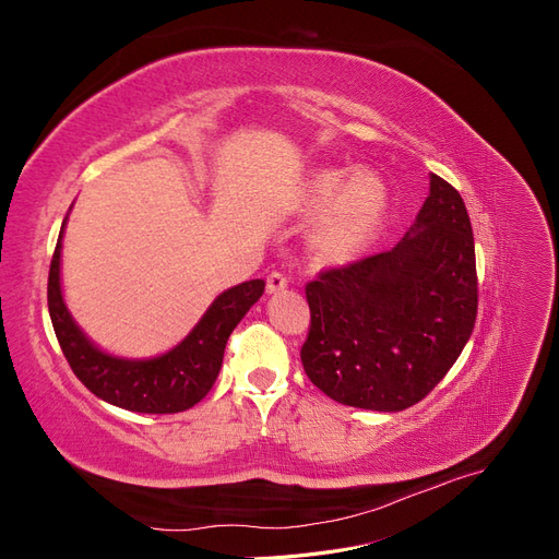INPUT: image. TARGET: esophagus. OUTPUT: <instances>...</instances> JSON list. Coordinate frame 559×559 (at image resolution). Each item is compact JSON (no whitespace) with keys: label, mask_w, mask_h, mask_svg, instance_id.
I'll return each instance as SVG.
<instances>
[{"label":"esophagus","mask_w":559,"mask_h":559,"mask_svg":"<svg viewBox=\"0 0 559 559\" xmlns=\"http://www.w3.org/2000/svg\"><path fill=\"white\" fill-rule=\"evenodd\" d=\"M286 286H289V277H286L282 270H273V273L267 275V294L284 292Z\"/></svg>","instance_id":"1"}]
</instances>
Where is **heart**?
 <instances>
[{"mask_svg": "<svg viewBox=\"0 0 559 559\" xmlns=\"http://www.w3.org/2000/svg\"><path fill=\"white\" fill-rule=\"evenodd\" d=\"M308 207L324 212L312 235L319 257L341 263L378 230L386 210V186L376 173H357L347 179V170H324L310 183Z\"/></svg>", "mask_w": 559, "mask_h": 559, "instance_id": "heart-1", "label": "heart"}]
</instances>
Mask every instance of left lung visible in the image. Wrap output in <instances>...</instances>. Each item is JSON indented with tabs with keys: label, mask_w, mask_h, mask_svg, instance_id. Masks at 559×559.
<instances>
[{
	"label": "left lung",
	"mask_w": 559,
	"mask_h": 559,
	"mask_svg": "<svg viewBox=\"0 0 559 559\" xmlns=\"http://www.w3.org/2000/svg\"><path fill=\"white\" fill-rule=\"evenodd\" d=\"M306 296L300 361L312 384L354 408H411L445 378L476 324V247L460 191L431 175L394 249L324 270Z\"/></svg>",
	"instance_id": "1"
}]
</instances>
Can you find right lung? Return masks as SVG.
<instances>
[{"label":"right lung","instance_id":"right-lung-1","mask_svg":"<svg viewBox=\"0 0 559 559\" xmlns=\"http://www.w3.org/2000/svg\"><path fill=\"white\" fill-rule=\"evenodd\" d=\"M48 270V312L53 331L74 376L91 392L132 413L170 415L189 411L205 399L222 370L228 335L240 324L265 289L263 280H249L216 296L195 329L170 352L156 359H121L97 349L74 324L60 289L62 230Z\"/></svg>","mask_w":559,"mask_h":559}]
</instances>
